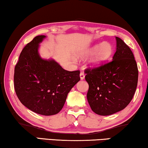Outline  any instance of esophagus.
Masks as SVG:
<instances>
[{
  "mask_svg": "<svg viewBox=\"0 0 148 148\" xmlns=\"http://www.w3.org/2000/svg\"><path fill=\"white\" fill-rule=\"evenodd\" d=\"M80 79L81 80H83V79H84V77H85V75L84 74V72H81L80 74Z\"/></svg>",
  "mask_w": 148,
  "mask_h": 148,
  "instance_id": "obj_1",
  "label": "esophagus"
}]
</instances>
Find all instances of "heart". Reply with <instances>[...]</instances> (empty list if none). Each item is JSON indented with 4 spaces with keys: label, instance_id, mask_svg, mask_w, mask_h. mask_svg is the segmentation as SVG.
I'll list each match as a JSON object with an SVG mask.
<instances>
[{
    "label": "heart",
    "instance_id": "b5f03b06",
    "mask_svg": "<svg viewBox=\"0 0 148 148\" xmlns=\"http://www.w3.org/2000/svg\"><path fill=\"white\" fill-rule=\"evenodd\" d=\"M113 52V47L108 42H103L99 45H96L91 48L87 49L84 53V56L92 55L94 53L92 62L95 64H101L111 57Z\"/></svg>",
    "mask_w": 148,
    "mask_h": 148
}]
</instances>
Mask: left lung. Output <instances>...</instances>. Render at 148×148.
I'll list each match as a JSON object with an SVG mask.
<instances>
[{
	"mask_svg": "<svg viewBox=\"0 0 148 148\" xmlns=\"http://www.w3.org/2000/svg\"><path fill=\"white\" fill-rule=\"evenodd\" d=\"M116 39V51L111 62L84 70L89 86L87 100L92 111L99 115L125 109L137 88L138 68L134 53L121 39Z\"/></svg>",
	"mask_w": 148,
	"mask_h": 148,
	"instance_id": "obj_1",
	"label": "left lung"
}]
</instances>
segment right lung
<instances>
[{"instance_id":"obj_1","label":"right lung","mask_w":148,"mask_h":148,"mask_svg":"<svg viewBox=\"0 0 148 148\" xmlns=\"http://www.w3.org/2000/svg\"><path fill=\"white\" fill-rule=\"evenodd\" d=\"M45 37L36 36L23 49L14 67V87L23 105L47 116L61 111L68 92L80 78V70L68 71L54 60L41 59L39 43Z\"/></svg>"}]
</instances>
